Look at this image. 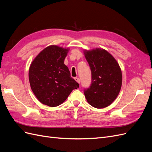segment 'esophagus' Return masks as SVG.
<instances>
[{
    "mask_svg": "<svg viewBox=\"0 0 152 152\" xmlns=\"http://www.w3.org/2000/svg\"><path fill=\"white\" fill-rule=\"evenodd\" d=\"M75 80L78 82V83H80V79H79V78H78V77H75Z\"/></svg>",
    "mask_w": 152,
    "mask_h": 152,
    "instance_id": "34e87169",
    "label": "esophagus"
}]
</instances>
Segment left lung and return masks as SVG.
I'll return each mask as SVG.
<instances>
[{
	"mask_svg": "<svg viewBox=\"0 0 152 152\" xmlns=\"http://www.w3.org/2000/svg\"><path fill=\"white\" fill-rule=\"evenodd\" d=\"M92 75L89 88L84 90L87 102L96 108L111 104L121 91L122 82L121 69L116 59L103 49L84 50Z\"/></svg>",
	"mask_w": 152,
	"mask_h": 152,
	"instance_id": "8db88e82",
	"label": "left lung"
}]
</instances>
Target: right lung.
<instances>
[{"label": "right lung", "mask_w": 152, "mask_h": 152, "mask_svg": "<svg viewBox=\"0 0 152 152\" xmlns=\"http://www.w3.org/2000/svg\"><path fill=\"white\" fill-rule=\"evenodd\" d=\"M68 51V48L49 45L30 65L28 77L31 89L39 102L49 107L61 104L73 89L79 87L64 64Z\"/></svg>", "instance_id": "obj_1"}]
</instances>
